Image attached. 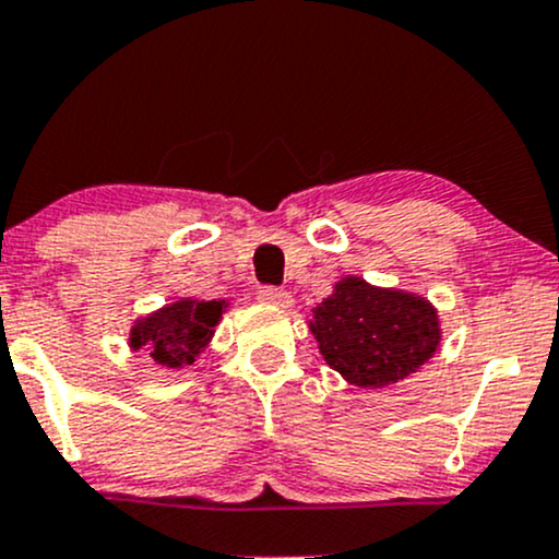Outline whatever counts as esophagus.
<instances>
[{"mask_svg": "<svg viewBox=\"0 0 559 559\" xmlns=\"http://www.w3.org/2000/svg\"><path fill=\"white\" fill-rule=\"evenodd\" d=\"M258 299L265 301V305H275V307H292V301H294L292 294H288L286 288H278V286H260Z\"/></svg>", "mask_w": 559, "mask_h": 559, "instance_id": "34e87169", "label": "esophagus"}]
</instances>
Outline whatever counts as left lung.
Here are the masks:
<instances>
[{
  "label": "left lung",
  "mask_w": 559,
  "mask_h": 559,
  "mask_svg": "<svg viewBox=\"0 0 559 559\" xmlns=\"http://www.w3.org/2000/svg\"><path fill=\"white\" fill-rule=\"evenodd\" d=\"M312 312L310 331L323 360L360 389L402 381L431 360L441 342L431 301L357 275L338 281Z\"/></svg>",
  "instance_id": "left-lung-1"
}]
</instances>
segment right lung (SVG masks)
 Masks as SVG:
<instances>
[{"instance_id": "obj_1", "label": "right lung", "mask_w": 559, "mask_h": 559, "mask_svg": "<svg viewBox=\"0 0 559 559\" xmlns=\"http://www.w3.org/2000/svg\"><path fill=\"white\" fill-rule=\"evenodd\" d=\"M226 307V299H178L136 320L128 344L131 349H146V355L163 368H183L210 344Z\"/></svg>"}]
</instances>
